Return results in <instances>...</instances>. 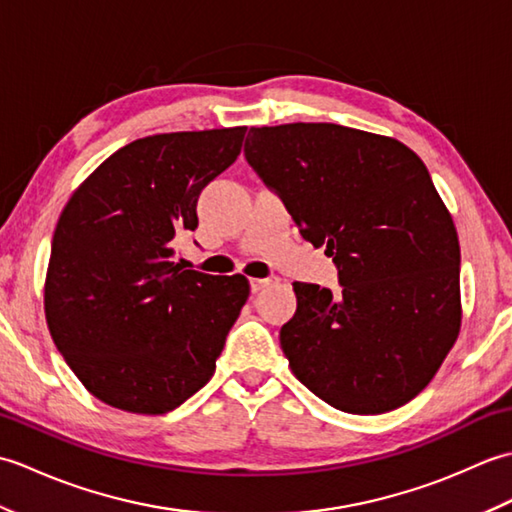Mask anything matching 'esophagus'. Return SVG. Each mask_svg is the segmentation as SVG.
I'll use <instances>...</instances> for the list:
<instances>
[{
  "mask_svg": "<svg viewBox=\"0 0 512 512\" xmlns=\"http://www.w3.org/2000/svg\"><path fill=\"white\" fill-rule=\"evenodd\" d=\"M275 281H277V277H273V275H270V277H262V279L255 277V279H250V290H253V292H259V290H264L266 286L275 284Z\"/></svg>",
  "mask_w": 512,
  "mask_h": 512,
  "instance_id": "obj_1",
  "label": "esophagus"
}]
</instances>
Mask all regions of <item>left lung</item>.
Instances as JSON below:
<instances>
[{
  "label": "left lung",
  "mask_w": 512,
  "mask_h": 512,
  "mask_svg": "<svg viewBox=\"0 0 512 512\" xmlns=\"http://www.w3.org/2000/svg\"><path fill=\"white\" fill-rule=\"evenodd\" d=\"M244 156L339 270V292L295 284L279 334L292 374L347 413L416 398L462 321L458 233L424 162L334 123L250 127Z\"/></svg>",
  "instance_id": "1"
}]
</instances>
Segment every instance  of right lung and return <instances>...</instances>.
I'll use <instances>...</instances> for the list:
<instances>
[{"label":"right lung","instance_id":"right-lung-1","mask_svg":"<svg viewBox=\"0 0 512 512\" xmlns=\"http://www.w3.org/2000/svg\"><path fill=\"white\" fill-rule=\"evenodd\" d=\"M246 127L156 134L121 147L54 228L46 319L85 389L132 413H167L209 383L248 279L173 262L200 191L242 151Z\"/></svg>","mask_w":512,"mask_h":512}]
</instances>
